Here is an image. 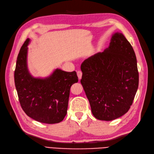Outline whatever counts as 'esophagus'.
I'll list each match as a JSON object with an SVG mask.
<instances>
[{"label": "esophagus", "instance_id": "obj_1", "mask_svg": "<svg viewBox=\"0 0 154 154\" xmlns=\"http://www.w3.org/2000/svg\"><path fill=\"white\" fill-rule=\"evenodd\" d=\"M77 75H78L79 80H80V79L82 78V72L80 71H78L77 72Z\"/></svg>", "mask_w": 154, "mask_h": 154}]
</instances>
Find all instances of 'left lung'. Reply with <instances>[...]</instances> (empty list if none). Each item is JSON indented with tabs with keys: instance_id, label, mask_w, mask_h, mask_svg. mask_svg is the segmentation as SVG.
Wrapping results in <instances>:
<instances>
[{
	"instance_id": "8db88e82",
	"label": "left lung",
	"mask_w": 154,
	"mask_h": 154,
	"mask_svg": "<svg viewBox=\"0 0 154 154\" xmlns=\"http://www.w3.org/2000/svg\"><path fill=\"white\" fill-rule=\"evenodd\" d=\"M81 83L94 117L112 121L123 116L133 103L139 85L136 54L122 32L112 36L109 48L81 65Z\"/></svg>"
}]
</instances>
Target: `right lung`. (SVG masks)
<instances>
[{
	"mask_svg": "<svg viewBox=\"0 0 154 154\" xmlns=\"http://www.w3.org/2000/svg\"><path fill=\"white\" fill-rule=\"evenodd\" d=\"M27 38L18 54L15 84L24 112L37 122L54 124L61 122L67 114L70 88L78 82L76 72L56 69L50 76L35 78L27 67Z\"/></svg>",
	"mask_w": 154,
	"mask_h": 154,
	"instance_id": "right-lung-1",
	"label": "right lung"
}]
</instances>
